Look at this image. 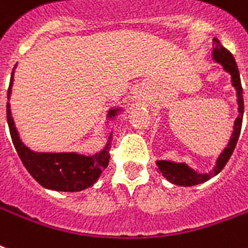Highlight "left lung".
I'll return each instance as SVG.
<instances>
[{"label":"left lung","instance_id":"8db88e82","mask_svg":"<svg viewBox=\"0 0 248 248\" xmlns=\"http://www.w3.org/2000/svg\"><path fill=\"white\" fill-rule=\"evenodd\" d=\"M212 60L216 63L222 66L224 71L230 74L232 78V86L235 90L237 93V104H238V117L234 121L233 132L229 139L228 145L222 149V152L218 155L216 160V165L213 166V169L208 173H199L195 169H192L191 166H188L186 162H175L169 161V160H157L156 165H157L160 173L165 177L170 183L177 185V186L190 187L196 186L200 183H204L209 181L213 177H216L221 170L224 169L226 162L229 161L230 156L233 154L234 148L237 145L238 138L241 134L242 127V118H243V92H242L241 86V78H239V71H238V66L235 63L233 54L225 49L222 45H218L212 50Z\"/></svg>","mask_w":248,"mask_h":248}]
</instances>
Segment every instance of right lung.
<instances>
[{"mask_svg":"<svg viewBox=\"0 0 248 248\" xmlns=\"http://www.w3.org/2000/svg\"><path fill=\"white\" fill-rule=\"evenodd\" d=\"M14 70L11 73L10 86L7 90V124L10 128V135L13 139L18 156L20 157L23 165L28 170V173L35 178L41 186L53 190V191L77 192L86 190L93 186L96 181L100 178L109 164V147H110L111 134L108 138V141L103 149L94 155H82L78 152H36L26 145L19 131L15 126L14 118L10 109V96L14 84ZM126 110L124 107L110 108L107 114V124L116 118Z\"/></svg>","mask_w":248,"mask_h":248,"instance_id":"1","label":"right lung"}]
</instances>
